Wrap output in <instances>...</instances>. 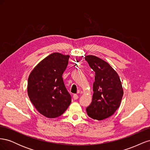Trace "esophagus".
<instances>
[{"mask_svg": "<svg viewBox=\"0 0 150 150\" xmlns=\"http://www.w3.org/2000/svg\"><path fill=\"white\" fill-rule=\"evenodd\" d=\"M78 98H79V96H78V94H74L73 95V98H74V99H75V100H76V99H78Z\"/></svg>", "mask_w": 150, "mask_h": 150, "instance_id": "obj_1", "label": "esophagus"}]
</instances>
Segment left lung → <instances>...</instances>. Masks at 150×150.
<instances>
[{"mask_svg": "<svg viewBox=\"0 0 150 150\" xmlns=\"http://www.w3.org/2000/svg\"><path fill=\"white\" fill-rule=\"evenodd\" d=\"M95 73L92 103L86 108L88 116L103 120L112 116L119 108L123 96L120 78L109 63L97 56H85Z\"/></svg>", "mask_w": 150, "mask_h": 150, "instance_id": "1", "label": "left lung"}]
</instances>
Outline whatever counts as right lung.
I'll list each match as a JSON object with an SVG mask.
<instances>
[{
    "instance_id": "add662e5",
    "label": "right lung",
    "mask_w": 150,
    "mask_h": 150,
    "mask_svg": "<svg viewBox=\"0 0 150 150\" xmlns=\"http://www.w3.org/2000/svg\"><path fill=\"white\" fill-rule=\"evenodd\" d=\"M69 57L59 52L51 54L36 65L28 78L30 100L39 113L48 118L62 115L71 103L62 77Z\"/></svg>"
}]
</instances>
